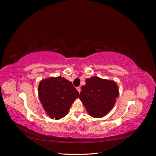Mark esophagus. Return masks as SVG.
<instances>
[{
    "label": "esophagus",
    "instance_id": "1",
    "mask_svg": "<svg viewBox=\"0 0 156 156\" xmlns=\"http://www.w3.org/2000/svg\"><path fill=\"white\" fill-rule=\"evenodd\" d=\"M77 91L80 93V92H81V88H80L79 87H77Z\"/></svg>",
    "mask_w": 156,
    "mask_h": 156
}]
</instances>
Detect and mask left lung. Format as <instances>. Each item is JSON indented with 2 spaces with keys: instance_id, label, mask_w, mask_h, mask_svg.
Masks as SVG:
<instances>
[{
  "instance_id": "obj_1",
  "label": "left lung",
  "mask_w": 156,
  "mask_h": 156,
  "mask_svg": "<svg viewBox=\"0 0 156 156\" xmlns=\"http://www.w3.org/2000/svg\"><path fill=\"white\" fill-rule=\"evenodd\" d=\"M79 99L88 114L94 118L105 116L114 107L119 90L114 81L94 76L86 79Z\"/></svg>"
}]
</instances>
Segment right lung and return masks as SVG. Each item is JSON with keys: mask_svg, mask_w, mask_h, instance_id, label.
I'll return each instance as SVG.
<instances>
[{"mask_svg": "<svg viewBox=\"0 0 156 156\" xmlns=\"http://www.w3.org/2000/svg\"><path fill=\"white\" fill-rule=\"evenodd\" d=\"M79 95L72 83L61 76L44 79L38 86L40 102L51 119L59 120L66 115Z\"/></svg>", "mask_w": 156, "mask_h": 156, "instance_id": "1", "label": "right lung"}]
</instances>
